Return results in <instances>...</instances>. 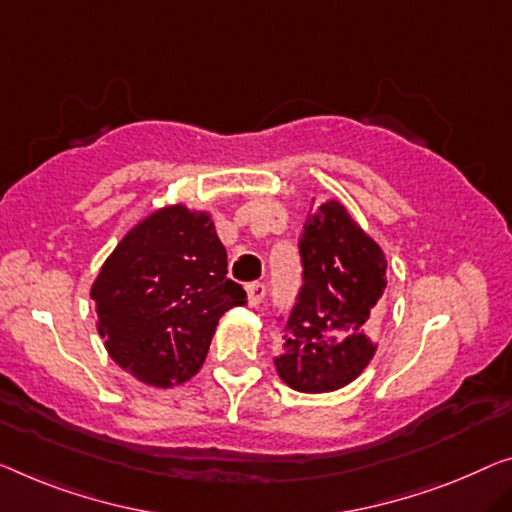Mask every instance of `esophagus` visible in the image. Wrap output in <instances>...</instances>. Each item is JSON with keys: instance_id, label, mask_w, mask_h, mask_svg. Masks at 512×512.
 Masks as SVG:
<instances>
[{"instance_id": "1", "label": "esophagus", "mask_w": 512, "mask_h": 512, "mask_svg": "<svg viewBox=\"0 0 512 512\" xmlns=\"http://www.w3.org/2000/svg\"><path fill=\"white\" fill-rule=\"evenodd\" d=\"M246 292H248V303L259 305L264 299V294H266V285H264V282H248Z\"/></svg>"}]
</instances>
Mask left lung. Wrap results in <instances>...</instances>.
Segmentation results:
<instances>
[{"label": "left lung", "mask_w": 512, "mask_h": 512, "mask_svg": "<svg viewBox=\"0 0 512 512\" xmlns=\"http://www.w3.org/2000/svg\"><path fill=\"white\" fill-rule=\"evenodd\" d=\"M299 257L301 287L273 363L294 391H338L375 356L372 338L386 305V257L338 202L308 211Z\"/></svg>", "instance_id": "1"}]
</instances>
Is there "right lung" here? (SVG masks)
I'll use <instances>...</instances> for the list:
<instances>
[{"label":"right lung","mask_w":512,"mask_h":512,"mask_svg":"<svg viewBox=\"0 0 512 512\" xmlns=\"http://www.w3.org/2000/svg\"><path fill=\"white\" fill-rule=\"evenodd\" d=\"M98 333L149 386L183 384L207 358L218 319L246 303L207 213L167 207L128 232L91 287Z\"/></svg>","instance_id":"add662e5"}]
</instances>
